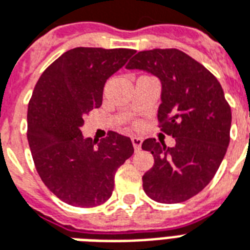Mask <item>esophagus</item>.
<instances>
[{
    "label": "esophagus",
    "instance_id": "34e87169",
    "mask_svg": "<svg viewBox=\"0 0 250 250\" xmlns=\"http://www.w3.org/2000/svg\"><path fill=\"white\" fill-rule=\"evenodd\" d=\"M131 142H132V146H134L135 151H139L140 147H142V143H143V139L139 138V136H134V138L131 139Z\"/></svg>",
    "mask_w": 250,
    "mask_h": 250
}]
</instances>
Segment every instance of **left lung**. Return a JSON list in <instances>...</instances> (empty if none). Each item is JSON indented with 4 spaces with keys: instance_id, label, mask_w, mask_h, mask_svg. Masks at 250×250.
Masks as SVG:
<instances>
[{
    "instance_id": "obj_1",
    "label": "left lung",
    "mask_w": 250,
    "mask_h": 250,
    "mask_svg": "<svg viewBox=\"0 0 250 250\" xmlns=\"http://www.w3.org/2000/svg\"><path fill=\"white\" fill-rule=\"evenodd\" d=\"M125 67L160 81L158 118L176 142L173 147L152 138L143 142L142 148L155 159L143 175L144 192L164 204L188 200L209 184L229 146L232 112L223 87L203 64L177 49L140 51Z\"/></svg>"
}]
</instances>
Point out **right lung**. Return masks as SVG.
Listing matches in <instances>:
<instances>
[{
	"instance_id": "1",
	"label": "right lung",
	"mask_w": 250,
	"mask_h": 250,
	"mask_svg": "<svg viewBox=\"0 0 250 250\" xmlns=\"http://www.w3.org/2000/svg\"><path fill=\"white\" fill-rule=\"evenodd\" d=\"M130 49L75 47L46 68L27 108V140L38 175L66 204L91 208L114 191L116 169L132 156L130 138L110 131L84 139L83 118L101 107L107 79L134 55Z\"/></svg>"
}]
</instances>
